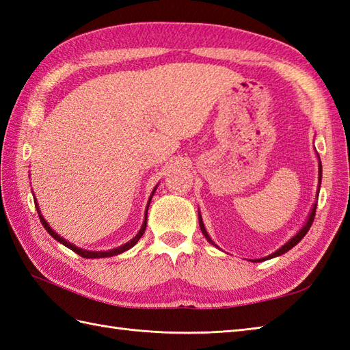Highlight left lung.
<instances>
[{"label": "left lung", "instance_id": "8db88e82", "mask_svg": "<svg viewBox=\"0 0 350 350\" xmlns=\"http://www.w3.org/2000/svg\"><path fill=\"white\" fill-rule=\"evenodd\" d=\"M317 158H319V154H317ZM321 182H322V162H321V159H319V188H321ZM317 196H319V189H317ZM316 206L317 204H314L313 206V209H311V213H310V217H308V219H307V222L306 224H304V227L299 230L298 233H296L292 239H290L288 242H286L284 245H282V247L280 248V250H277L275 252H272L271 256H267V257H263V258H257V260H252V262H263V260H267V258H273V257H278V256H281V254H284V252H287L288 250H292L296 243H298L304 236L307 234V232L310 230V227H311V224H313V221H314V215H316ZM198 221H200V228H202V233L204 234V237L207 241H209L212 245H215V242L211 239V236L207 234V232H206V228H204V224H203V219H202V215L198 213Z\"/></svg>", "mask_w": 350, "mask_h": 350}]
</instances>
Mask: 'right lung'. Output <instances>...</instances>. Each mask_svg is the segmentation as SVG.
Masks as SVG:
<instances>
[{
	"instance_id": "right-lung-1",
	"label": "right lung",
	"mask_w": 350,
	"mask_h": 350,
	"mask_svg": "<svg viewBox=\"0 0 350 350\" xmlns=\"http://www.w3.org/2000/svg\"><path fill=\"white\" fill-rule=\"evenodd\" d=\"M156 187H158V185H156ZM156 187H154V189H153V192H152V197H153V194H154V191H156ZM152 197L148 198V204H150V200H152ZM36 203V209H37V212H39V218H40V222H42V226L46 228V232L54 237L55 241H58L60 243H63L64 247H68V248H70L72 251H75L77 254H79L81 257H84V258H100V257H113V256H117V254H122V252H124V251H128L129 248H132L133 245H135L138 241H139V237L144 234V232H146V226H147V211H148V204H147V209H146V218H144V222H143V226H141V228H139V232L137 233V236L133 237L132 241H129L128 243H124V245H122V247H117V248H114V250H109V251H87V250H83V248H78V247H75V245L73 243H70V242H68L66 239H63L62 236H58L54 230H52L51 227H49V224L46 221H44V218L42 217L40 215V211H39V206H37V202H34Z\"/></svg>"
}]
</instances>
